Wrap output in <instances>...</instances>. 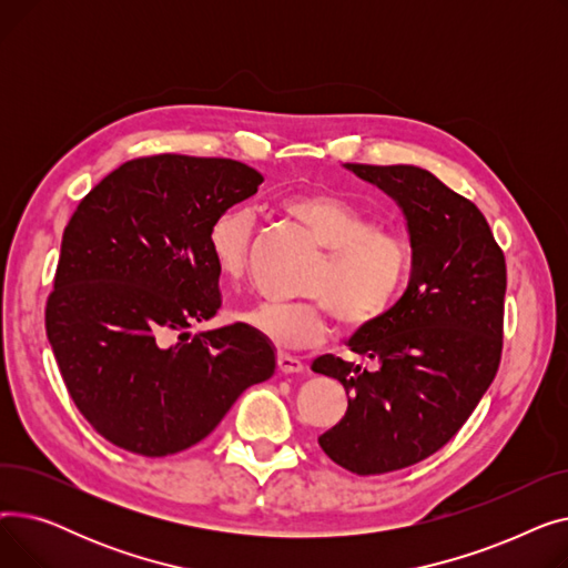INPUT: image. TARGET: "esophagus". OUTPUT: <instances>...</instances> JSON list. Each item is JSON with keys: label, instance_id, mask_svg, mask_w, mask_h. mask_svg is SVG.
Returning a JSON list of instances; mask_svg holds the SVG:
<instances>
[{"label": "esophagus", "instance_id": "34e87169", "mask_svg": "<svg viewBox=\"0 0 568 568\" xmlns=\"http://www.w3.org/2000/svg\"><path fill=\"white\" fill-rule=\"evenodd\" d=\"M276 364H278V371L285 373V375H294V373H304V371H306V366H304L302 359H296V356L283 354V352L278 354Z\"/></svg>", "mask_w": 568, "mask_h": 568}]
</instances>
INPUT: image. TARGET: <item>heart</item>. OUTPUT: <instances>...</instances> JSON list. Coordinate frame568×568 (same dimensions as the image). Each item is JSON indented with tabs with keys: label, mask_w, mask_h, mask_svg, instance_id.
<instances>
[{
	"label": "heart",
	"mask_w": 568,
	"mask_h": 568,
	"mask_svg": "<svg viewBox=\"0 0 568 568\" xmlns=\"http://www.w3.org/2000/svg\"><path fill=\"white\" fill-rule=\"evenodd\" d=\"M283 206L326 248L304 285L313 300L262 302L239 313V322L287 352L317 345L329 329V311L341 329L354 332L392 308L409 268V248L398 232L375 227L364 209L326 191L290 195ZM251 234L253 216L246 209H227L209 225L206 251L223 281L244 276Z\"/></svg>",
	"instance_id": "b5f03b06"
}]
</instances>
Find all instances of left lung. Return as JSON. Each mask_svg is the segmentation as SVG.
<instances>
[{
    "instance_id": "1",
    "label": "left lung",
    "mask_w": 568,
    "mask_h": 568,
    "mask_svg": "<svg viewBox=\"0 0 568 568\" xmlns=\"http://www.w3.org/2000/svg\"><path fill=\"white\" fill-rule=\"evenodd\" d=\"M343 168L398 204L412 248L405 294L347 341L375 371L334 354L311 366L347 392L345 416L317 437L322 452L368 476L439 452L488 392L501 356L506 264L476 204L433 172L416 165Z\"/></svg>"
}]
</instances>
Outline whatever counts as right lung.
Segmentation results:
<instances>
[{"label": "right lung", "mask_w": 568, "mask_h": 568, "mask_svg": "<svg viewBox=\"0 0 568 568\" xmlns=\"http://www.w3.org/2000/svg\"><path fill=\"white\" fill-rule=\"evenodd\" d=\"M262 182L239 161L161 154L119 165L73 212L45 332L75 407L119 449L184 452L274 375V345L244 324L186 332L221 306L209 225Z\"/></svg>", "instance_id": "obj_1"}]
</instances>
